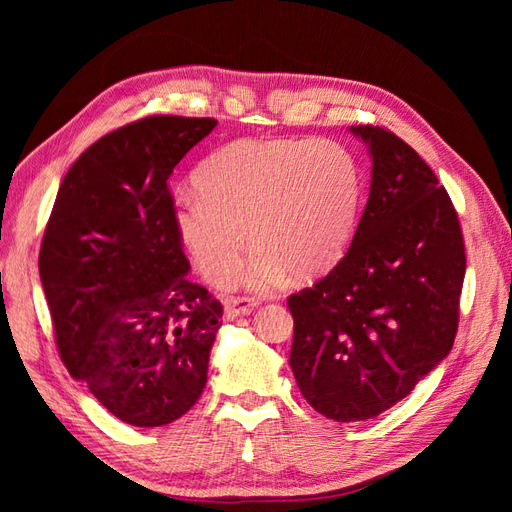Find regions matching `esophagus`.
Wrapping results in <instances>:
<instances>
[{
	"label": "esophagus",
	"mask_w": 512,
	"mask_h": 512,
	"mask_svg": "<svg viewBox=\"0 0 512 512\" xmlns=\"http://www.w3.org/2000/svg\"><path fill=\"white\" fill-rule=\"evenodd\" d=\"M256 305L258 303L254 299H250V297H230L226 307H224V314H226L228 320H232V318H237V316L250 314Z\"/></svg>",
	"instance_id": "obj_1"
}]
</instances>
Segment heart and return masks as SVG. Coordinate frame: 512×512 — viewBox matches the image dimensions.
Returning a JSON list of instances; mask_svg holds the SVG:
<instances>
[{
    "instance_id": "1",
    "label": "heart",
    "mask_w": 512,
    "mask_h": 512,
    "mask_svg": "<svg viewBox=\"0 0 512 512\" xmlns=\"http://www.w3.org/2000/svg\"><path fill=\"white\" fill-rule=\"evenodd\" d=\"M196 196L175 205L173 224L209 282L226 284L258 247L245 282L267 292L286 280L314 277L344 254L361 200V166L331 138H243L200 164Z\"/></svg>"
}]
</instances>
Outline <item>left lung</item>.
Wrapping results in <instances>:
<instances>
[{
    "label": "left lung",
    "mask_w": 512,
    "mask_h": 512,
    "mask_svg": "<svg viewBox=\"0 0 512 512\" xmlns=\"http://www.w3.org/2000/svg\"><path fill=\"white\" fill-rule=\"evenodd\" d=\"M371 185L344 258L288 297L299 391L337 423L367 421L412 393L451 352L466 250L457 211L418 153L380 126H352Z\"/></svg>",
    "instance_id": "left-lung-1"
}]
</instances>
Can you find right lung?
Instances as JSON below:
<instances>
[{"instance_id":"add662e5","label":"right lung","mask_w":512,"mask_h":512,"mask_svg":"<svg viewBox=\"0 0 512 512\" xmlns=\"http://www.w3.org/2000/svg\"><path fill=\"white\" fill-rule=\"evenodd\" d=\"M215 126L151 115L102 136L61 181L42 237L61 361L134 427L177 421L207 384L224 309L190 282L168 177Z\"/></svg>"}]
</instances>
